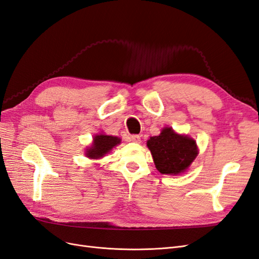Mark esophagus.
<instances>
[{
	"label": "esophagus",
	"instance_id": "34e87169",
	"mask_svg": "<svg viewBox=\"0 0 259 259\" xmlns=\"http://www.w3.org/2000/svg\"><path fill=\"white\" fill-rule=\"evenodd\" d=\"M131 140H132L133 143H136V144H139L140 142H142V140H140V136L139 135H133L131 137Z\"/></svg>",
	"mask_w": 259,
	"mask_h": 259
}]
</instances>
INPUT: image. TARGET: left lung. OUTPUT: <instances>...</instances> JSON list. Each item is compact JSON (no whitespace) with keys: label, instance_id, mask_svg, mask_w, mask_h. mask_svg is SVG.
Instances as JSON below:
<instances>
[{"label":"left lung","instance_id":"1","mask_svg":"<svg viewBox=\"0 0 259 259\" xmlns=\"http://www.w3.org/2000/svg\"><path fill=\"white\" fill-rule=\"evenodd\" d=\"M147 146L156 169L165 175L184 173L199 153L194 139L177 134L171 127H164L159 136L150 137Z\"/></svg>","mask_w":259,"mask_h":259}]
</instances>
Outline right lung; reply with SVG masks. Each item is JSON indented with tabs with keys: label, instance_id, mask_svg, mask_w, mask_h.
Returning a JSON list of instances; mask_svg holds the SVG:
<instances>
[{
	"label": "right lung",
	"instance_id": "add662e5",
	"mask_svg": "<svg viewBox=\"0 0 259 259\" xmlns=\"http://www.w3.org/2000/svg\"><path fill=\"white\" fill-rule=\"evenodd\" d=\"M121 144V139L116 136L97 134L93 138V144L86 149L85 155L90 159H100L112 150L116 145Z\"/></svg>",
	"mask_w": 259,
	"mask_h": 259
}]
</instances>
